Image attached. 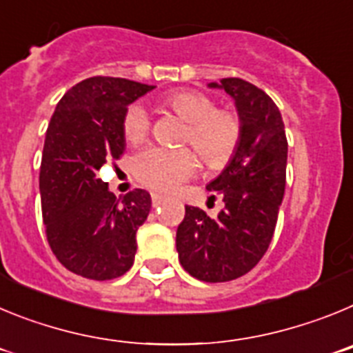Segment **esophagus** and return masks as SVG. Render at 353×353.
Returning a JSON list of instances; mask_svg holds the SVG:
<instances>
[{
    "label": "esophagus",
    "mask_w": 353,
    "mask_h": 353,
    "mask_svg": "<svg viewBox=\"0 0 353 353\" xmlns=\"http://www.w3.org/2000/svg\"><path fill=\"white\" fill-rule=\"evenodd\" d=\"M164 199L166 198H164L162 194H159V192H152V205H154V207H159Z\"/></svg>",
    "instance_id": "34e87169"
}]
</instances>
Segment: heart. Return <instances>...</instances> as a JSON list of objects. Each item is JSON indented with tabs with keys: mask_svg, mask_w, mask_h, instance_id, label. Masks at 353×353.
I'll use <instances>...</instances> for the list:
<instances>
[{
	"mask_svg": "<svg viewBox=\"0 0 353 353\" xmlns=\"http://www.w3.org/2000/svg\"><path fill=\"white\" fill-rule=\"evenodd\" d=\"M164 104L187 121L183 141L194 150L210 166H219L232 157L242 134V123L235 113L217 109L210 97L194 90L174 92L164 99ZM150 130V117L145 105L132 104L123 117V138L129 145H139ZM198 168L191 150L152 148L143 150L134 159V176L143 185L155 191H173L183 180L192 176Z\"/></svg>",
	"mask_w": 353,
	"mask_h": 353,
	"instance_id": "heart-1",
	"label": "heart"
}]
</instances>
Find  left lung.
<instances>
[{
	"instance_id": "8db88e82",
	"label": "left lung",
	"mask_w": 353,
	"mask_h": 353,
	"mask_svg": "<svg viewBox=\"0 0 353 353\" xmlns=\"http://www.w3.org/2000/svg\"><path fill=\"white\" fill-rule=\"evenodd\" d=\"M235 101L242 123L232 159L208 191L223 196L215 219L201 208L185 207L176 230V251L183 270L205 283L244 276L261 260L272 240L286 185L285 123L263 90L239 77L208 83Z\"/></svg>"
}]
</instances>
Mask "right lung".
I'll return each mask as SVG.
<instances>
[{"label": "right lung", "mask_w": 353, "mask_h": 353, "mask_svg": "<svg viewBox=\"0 0 353 353\" xmlns=\"http://www.w3.org/2000/svg\"><path fill=\"white\" fill-rule=\"evenodd\" d=\"M154 88L121 77L81 81L61 97L46 132L40 198L48 242L65 269L86 279H114L134 263L152 198L134 189L118 199L97 174L125 152L129 104Z\"/></svg>", "instance_id": "1"}]
</instances>
